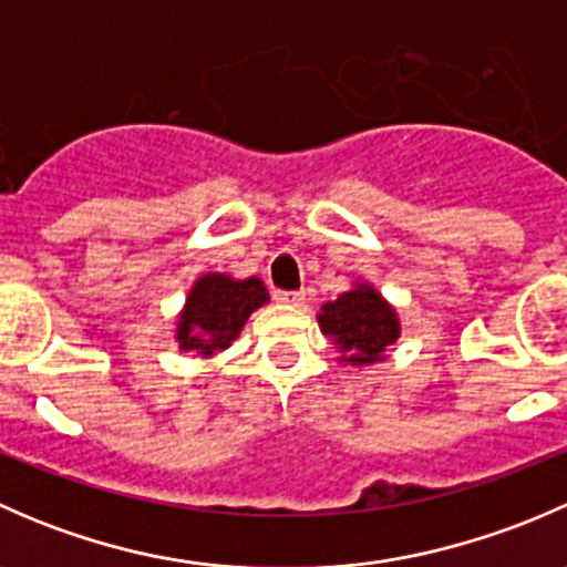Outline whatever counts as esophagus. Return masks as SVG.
Returning <instances> with one entry per match:
<instances>
[{"label":"esophagus","mask_w":567,"mask_h":567,"mask_svg":"<svg viewBox=\"0 0 567 567\" xmlns=\"http://www.w3.org/2000/svg\"><path fill=\"white\" fill-rule=\"evenodd\" d=\"M277 299L285 301V305H301L305 301V290H279Z\"/></svg>","instance_id":"1"}]
</instances>
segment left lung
I'll return each instance as SVG.
<instances>
[{
    "label": "left lung",
    "mask_w": 567,
    "mask_h": 567,
    "mask_svg": "<svg viewBox=\"0 0 567 567\" xmlns=\"http://www.w3.org/2000/svg\"><path fill=\"white\" fill-rule=\"evenodd\" d=\"M318 323L342 351H351L348 362L353 364L379 362L400 334L392 307L373 288H357L323 305Z\"/></svg>",
    "instance_id": "8db88e82"
}]
</instances>
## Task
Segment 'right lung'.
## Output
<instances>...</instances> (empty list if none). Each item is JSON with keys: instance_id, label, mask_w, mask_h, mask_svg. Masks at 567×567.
<instances>
[{"instance_id": "obj_1", "label": "right lung", "mask_w": 567, "mask_h": 567, "mask_svg": "<svg viewBox=\"0 0 567 567\" xmlns=\"http://www.w3.org/2000/svg\"><path fill=\"white\" fill-rule=\"evenodd\" d=\"M266 301L268 293L260 279L251 277L236 282L221 274H208L192 288L177 323L181 351H194L197 357L225 351L251 312Z\"/></svg>"}]
</instances>
